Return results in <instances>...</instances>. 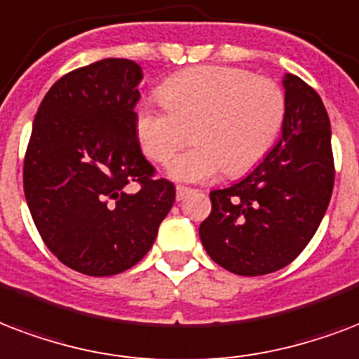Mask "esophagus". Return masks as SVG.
Returning a JSON list of instances; mask_svg holds the SVG:
<instances>
[{"label": "esophagus", "mask_w": 359, "mask_h": 359, "mask_svg": "<svg viewBox=\"0 0 359 359\" xmlns=\"http://www.w3.org/2000/svg\"><path fill=\"white\" fill-rule=\"evenodd\" d=\"M190 191H194L191 188H188V186H177V199H184Z\"/></svg>", "instance_id": "obj_1"}]
</instances>
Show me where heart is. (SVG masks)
I'll use <instances>...</instances> for the list:
<instances>
[{"label": "heart", "instance_id": "b5f03b06", "mask_svg": "<svg viewBox=\"0 0 359 359\" xmlns=\"http://www.w3.org/2000/svg\"><path fill=\"white\" fill-rule=\"evenodd\" d=\"M158 97L161 103L137 107V137L150 160L168 163L194 135L198 144L169 163V175L182 182L252 171L286 120V94L277 82L229 65L180 71L161 84Z\"/></svg>", "mask_w": 359, "mask_h": 359}]
</instances>
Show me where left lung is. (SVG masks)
I'll list each match as a JSON object with an SVG mask.
<instances>
[{"label": "left lung", "instance_id": "8db88e82", "mask_svg": "<svg viewBox=\"0 0 359 359\" xmlns=\"http://www.w3.org/2000/svg\"><path fill=\"white\" fill-rule=\"evenodd\" d=\"M283 137L252 173L209 194L199 237L212 262L243 277L292 264L316 233L333 191L332 130L324 103L299 76L284 75Z\"/></svg>", "mask_w": 359, "mask_h": 359}]
</instances>
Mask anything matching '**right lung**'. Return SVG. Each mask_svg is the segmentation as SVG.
I'll use <instances>...</instances> for the list:
<instances>
[{
  "label": "right lung",
  "mask_w": 359,
  "mask_h": 359,
  "mask_svg": "<svg viewBox=\"0 0 359 359\" xmlns=\"http://www.w3.org/2000/svg\"><path fill=\"white\" fill-rule=\"evenodd\" d=\"M141 79L131 60H100L54 82L35 114L27 207L48 250L82 275L109 277L141 262L173 207V182L154 179L137 139Z\"/></svg>",
  "instance_id": "1"
}]
</instances>
